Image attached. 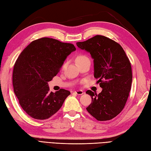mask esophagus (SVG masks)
I'll return each instance as SVG.
<instances>
[{"label":"esophagus","instance_id":"1","mask_svg":"<svg viewBox=\"0 0 151 151\" xmlns=\"http://www.w3.org/2000/svg\"><path fill=\"white\" fill-rule=\"evenodd\" d=\"M74 93L76 94H78V95H82L84 93V92L83 91H74Z\"/></svg>","mask_w":151,"mask_h":151}]
</instances>
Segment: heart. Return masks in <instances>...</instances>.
<instances>
[{
  "instance_id": "heart-1",
  "label": "heart",
  "mask_w": 151,
  "mask_h": 151,
  "mask_svg": "<svg viewBox=\"0 0 151 151\" xmlns=\"http://www.w3.org/2000/svg\"><path fill=\"white\" fill-rule=\"evenodd\" d=\"M76 60V63L78 65V64L83 63L85 62V61L89 60L90 59H89V58L87 56H86V55H78V56H77ZM66 66V63H64L63 64L62 68H64Z\"/></svg>"
}]
</instances>
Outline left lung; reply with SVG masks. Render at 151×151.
<instances>
[{"mask_svg": "<svg viewBox=\"0 0 151 151\" xmlns=\"http://www.w3.org/2000/svg\"><path fill=\"white\" fill-rule=\"evenodd\" d=\"M78 47L90 53L94 59V76L102 91L97 94L88 90L92 98L87 111L98 121H109L118 115L125 106L131 89V64L121 45L113 40L96 35Z\"/></svg>", "mask_w": 151, "mask_h": 151, "instance_id": "8db88e82", "label": "left lung"}]
</instances>
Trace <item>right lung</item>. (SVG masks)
I'll list each match as a JSON object with an SVG mask.
<instances>
[{"label": "right lung", "instance_id": "add662e5", "mask_svg": "<svg viewBox=\"0 0 151 151\" xmlns=\"http://www.w3.org/2000/svg\"><path fill=\"white\" fill-rule=\"evenodd\" d=\"M76 50L72 44L42 38L32 41L17 58L12 76L14 93L21 107L32 118L51 117L70 94L69 91L63 88L50 92L48 82Z\"/></svg>", "mask_w": 151, "mask_h": 151}]
</instances>
